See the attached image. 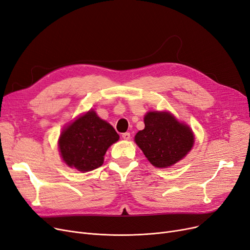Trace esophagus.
<instances>
[{
  "instance_id": "esophagus-1",
  "label": "esophagus",
  "mask_w": 250,
  "mask_h": 250,
  "mask_svg": "<svg viewBox=\"0 0 250 250\" xmlns=\"http://www.w3.org/2000/svg\"><path fill=\"white\" fill-rule=\"evenodd\" d=\"M122 137H123V139H125V140H129L130 137H131V135H130L129 132H125V133L122 134Z\"/></svg>"
}]
</instances>
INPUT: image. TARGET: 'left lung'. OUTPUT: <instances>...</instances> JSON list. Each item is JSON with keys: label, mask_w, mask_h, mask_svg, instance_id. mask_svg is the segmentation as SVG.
<instances>
[{"label": "left lung", "mask_w": 250, "mask_h": 250, "mask_svg": "<svg viewBox=\"0 0 250 250\" xmlns=\"http://www.w3.org/2000/svg\"><path fill=\"white\" fill-rule=\"evenodd\" d=\"M145 125L135 135V142L154 167H171L193 146L191 130L170 113L149 112L145 117Z\"/></svg>", "instance_id": "1"}]
</instances>
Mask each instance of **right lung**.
<instances>
[{
  "label": "right lung",
  "instance_id": "add662e5",
  "mask_svg": "<svg viewBox=\"0 0 250 250\" xmlns=\"http://www.w3.org/2000/svg\"><path fill=\"white\" fill-rule=\"evenodd\" d=\"M118 139L115 129L89 111L64 129L59 147L69 167L86 172L101 167L106 149Z\"/></svg>",
  "mask_w": 250,
  "mask_h": 250
}]
</instances>
